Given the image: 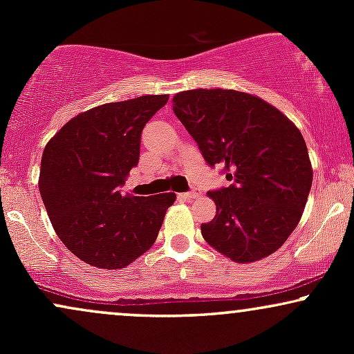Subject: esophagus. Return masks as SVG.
Returning <instances> with one entry per match:
<instances>
[{
	"label": "esophagus",
	"instance_id": "1",
	"mask_svg": "<svg viewBox=\"0 0 354 354\" xmlns=\"http://www.w3.org/2000/svg\"><path fill=\"white\" fill-rule=\"evenodd\" d=\"M183 196L188 198V200H191V198H196V196H198V191H196V189L186 191V193H183Z\"/></svg>",
	"mask_w": 354,
	"mask_h": 354
}]
</instances>
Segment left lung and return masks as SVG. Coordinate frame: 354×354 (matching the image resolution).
Instances as JSON below:
<instances>
[{
	"label": "left lung",
	"instance_id": "1",
	"mask_svg": "<svg viewBox=\"0 0 354 354\" xmlns=\"http://www.w3.org/2000/svg\"><path fill=\"white\" fill-rule=\"evenodd\" d=\"M173 111L230 186L209 191L216 216L201 225L214 250L236 263L274 253L298 225L313 171L299 129L270 103L233 89L174 95Z\"/></svg>",
	"mask_w": 354,
	"mask_h": 354
}]
</instances>
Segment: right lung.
Returning <instances> with one entry per match:
<instances>
[{"label":"right lung","instance_id":"obj_1","mask_svg":"<svg viewBox=\"0 0 354 354\" xmlns=\"http://www.w3.org/2000/svg\"><path fill=\"white\" fill-rule=\"evenodd\" d=\"M168 95L108 103L80 113L51 138L39 194L64 246L88 265L120 270L156 241L174 193L129 196L126 176L140 161L141 133Z\"/></svg>","mask_w":354,"mask_h":354}]
</instances>
